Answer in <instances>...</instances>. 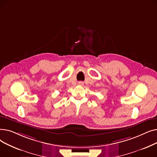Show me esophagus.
<instances>
[{"mask_svg":"<svg viewBox=\"0 0 157 157\" xmlns=\"http://www.w3.org/2000/svg\"><path fill=\"white\" fill-rule=\"evenodd\" d=\"M78 84H79V85H83V81H79V83H78Z\"/></svg>","mask_w":157,"mask_h":157,"instance_id":"esophagus-1","label":"esophagus"}]
</instances>
